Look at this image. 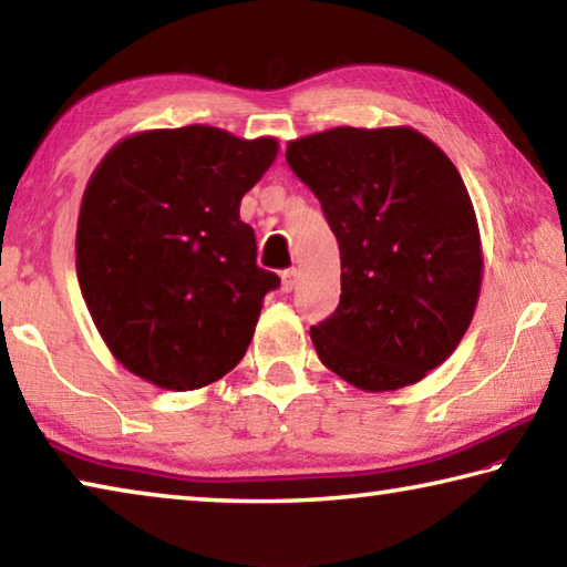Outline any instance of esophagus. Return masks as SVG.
Returning a JSON list of instances; mask_svg holds the SVG:
<instances>
[{
    "label": "esophagus",
    "mask_w": 567,
    "mask_h": 567,
    "mask_svg": "<svg viewBox=\"0 0 567 567\" xmlns=\"http://www.w3.org/2000/svg\"><path fill=\"white\" fill-rule=\"evenodd\" d=\"M295 287H297V270L292 267V270L282 272V292H292Z\"/></svg>",
    "instance_id": "1"
}]
</instances>
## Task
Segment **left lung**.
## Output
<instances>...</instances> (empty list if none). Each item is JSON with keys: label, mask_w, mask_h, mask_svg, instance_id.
Instances as JSON below:
<instances>
[{"label": "left lung", "mask_w": 567, "mask_h": 567, "mask_svg": "<svg viewBox=\"0 0 567 567\" xmlns=\"http://www.w3.org/2000/svg\"><path fill=\"white\" fill-rule=\"evenodd\" d=\"M285 157L340 245V305L310 328L322 364L368 392L420 382L463 340L483 280L457 167L412 127H334Z\"/></svg>", "instance_id": "1"}]
</instances>
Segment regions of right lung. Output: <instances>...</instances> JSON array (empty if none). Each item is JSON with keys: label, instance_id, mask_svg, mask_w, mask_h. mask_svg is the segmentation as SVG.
I'll return each mask as SVG.
<instances>
[{"label": "right lung", "instance_id": "add662e5", "mask_svg": "<svg viewBox=\"0 0 567 567\" xmlns=\"http://www.w3.org/2000/svg\"><path fill=\"white\" fill-rule=\"evenodd\" d=\"M275 157L272 137L189 124L132 134L94 169L76 280L102 340L137 378L197 390L245 358L280 277L257 267L239 203Z\"/></svg>", "mask_w": 567, "mask_h": 567}]
</instances>
